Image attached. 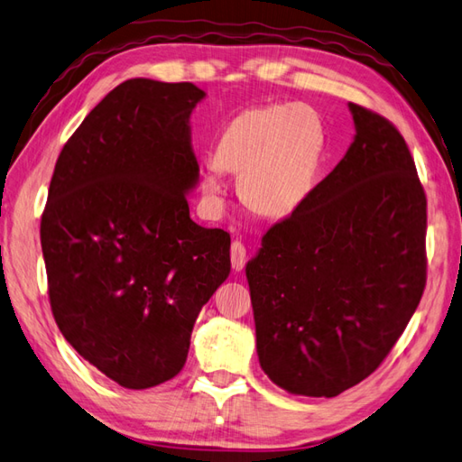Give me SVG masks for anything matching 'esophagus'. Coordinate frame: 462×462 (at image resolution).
I'll list each match as a JSON object with an SVG mask.
<instances>
[{
  "mask_svg": "<svg viewBox=\"0 0 462 462\" xmlns=\"http://www.w3.org/2000/svg\"><path fill=\"white\" fill-rule=\"evenodd\" d=\"M230 262H232V268L240 272L244 268V263H246V246L240 240H234L232 246H230Z\"/></svg>",
  "mask_w": 462,
  "mask_h": 462,
  "instance_id": "esophagus-1",
  "label": "esophagus"
}]
</instances>
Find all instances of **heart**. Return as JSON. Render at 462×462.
Wrapping results in <instances>:
<instances>
[{"mask_svg": "<svg viewBox=\"0 0 462 462\" xmlns=\"http://www.w3.org/2000/svg\"><path fill=\"white\" fill-rule=\"evenodd\" d=\"M323 123L306 103L244 109L224 126L202 179L206 196L222 192L220 171L240 172L238 192L263 218H283L306 202L319 171Z\"/></svg>", "mask_w": 462, "mask_h": 462, "instance_id": "obj_1", "label": "heart"}]
</instances>
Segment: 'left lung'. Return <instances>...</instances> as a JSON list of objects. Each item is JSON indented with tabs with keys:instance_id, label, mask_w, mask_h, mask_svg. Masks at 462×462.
<instances>
[{
	"instance_id": "8db88e82",
	"label": "left lung",
	"mask_w": 462,
	"mask_h": 462,
	"mask_svg": "<svg viewBox=\"0 0 462 462\" xmlns=\"http://www.w3.org/2000/svg\"><path fill=\"white\" fill-rule=\"evenodd\" d=\"M356 141L246 266L263 373L336 397L375 371L427 283V196L397 126L349 103Z\"/></svg>"
}]
</instances>
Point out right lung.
<instances>
[{
  "mask_svg": "<svg viewBox=\"0 0 462 462\" xmlns=\"http://www.w3.org/2000/svg\"><path fill=\"white\" fill-rule=\"evenodd\" d=\"M192 83L131 79L59 154L42 216L53 318L75 351L126 389L179 375L194 321L230 273V234L190 220L199 180Z\"/></svg>",
  "mask_w": 462,
  "mask_h": 462,
  "instance_id": "right-lung-1",
  "label": "right lung"
}]
</instances>
